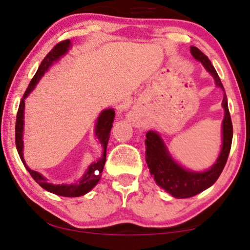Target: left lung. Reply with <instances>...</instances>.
Listing matches in <instances>:
<instances>
[{"instance_id":"left-lung-1","label":"left lung","mask_w":250,"mask_h":250,"mask_svg":"<svg viewBox=\"0 0 250 250\" xmlns=\"http://www.w3.org/2000/svg\"><path fill=\"white\" fill-rule=\"evenodd\" d=\"M190 54L211 74L215 79L216 86L224 92L223 83L220 82L218 74H217L215 67L212 66L209 58L199 48L194 46L190 47ZM222 105L225 111L222 125V149H220L217 161L211 167H209L206 171L197 172V171L187 170L186 167L180 165L171 156L163 139L156 131H148L146 134V138H147L145 141L146 146H147L146 147V162L148 164L149 172L154 177V180L156 181L158 186L176 199L192 197L209 188L216 183L225 167L229 150H231L233 138L232 121L231 116H229L228 97H226L225 92Z\"/></svg>"}]
</instances>
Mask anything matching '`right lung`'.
Here are the masks:
<instances>
[{
    "label": "right lung",
    "mask_w": 250,
    "mask_h": 250,
    "mask_svg": "<svg viewBox=\"0 0 250 250\" xmlns=\"http://www.w3.org/2000/svg\"><path fill=\"white\" fill-rule=\"evenodd\" d=\"M72 46L70 40L62 41L60 43L56 44L49 54L44 57V60L42 61V63L39 66V69L33 77V79L31 80L30 85H28L27 89L22 96L21 104H19L18 112H17V119H16V147H17L19 157L22 162V164L25 165L26 170L30 172L32 178L40 185L43 189L48 190V192L56 194V195L65 196V197H78L85 195L92 190L94 187L96 186L97 183L100 181L101 178V173L103 171L105 164V157H106V146H108V141L110 138V131H111L113 119H115V110L112 108L104 109L100 113L99 118L96 121L95 125V137L101 144L103 148L102 157L99 158L96 162H93L92 164L87 167V170L83 173V176L80 178L77 183L74 184H62V185H55L51 183H48V179L46 177L42 176L41 173L37 172V171L31 170L25 163L24 160V154H22V149H24V141H22V132H24V109H25V99L32 93V90L35 88V86L38 85V83L40 82V79L43 77V74L47 72L48 69L53 65L54 62H57L61 57H63L67 51H69L70 47Z\"/></svg>",
    "instance_id": "right-lung-1"
}]
</instances>
